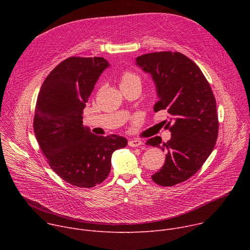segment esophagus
<instances>
[{
    "label": "esophagus",
    "mask_w": 250,
    "mask_h": 250,
    "mask_svg": "<svg viewBox=\"0 0 250 250\" xmlns=\"http://www.w3.org/2000/svg\"><path fill=\"white\" fill-rule=\"evenodd\" d=\"M128 146L130 147H138V146H142V141L138 140V139H131L128 141Z\"/></svg>",
    "instance_id": "obj_1"
}]
</instances>
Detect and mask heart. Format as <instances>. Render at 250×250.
Masks as SVG:
<instances>
[{"label":"heart","instance_id":"1","mask_svg":"<svg viewBox=\"0 0 250 250\" xmlns=\"http://www.w3.org/2000/svg\"><path fill=\"white\" fill-rule=\"evenodd\" d=\"M135 83L140 84V79L133 72H130V71H125V72L121 75V86H128Z\"/></svg>","mask_w":250,"mask_h":250}]
</instances>
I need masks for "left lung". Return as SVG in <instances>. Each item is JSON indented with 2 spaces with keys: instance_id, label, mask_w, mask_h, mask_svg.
Segmentation results:
<instances>
[{
  "instance_id": "obj_1",
  "label": "left lung",
  "mask_w": 250,
  "mask_h": 250,
  "mask_svg": "<svg viewBox=\"0 0 250 250\" xmlns=\"http://www.w3.org/2000/svg\"><path fill=\"white\" fill-rule=\"evenodd\" d=\"M136 65L151 75L158 97L154 112L166 110L172 132L164 144L159 136L147 146L167 151L162 168L151 176L160 186L186 181L205 163L217 142L219 121L216 99L201 69L180 52L161 51L140 55Z\"/></svg>"
}]
</instances>
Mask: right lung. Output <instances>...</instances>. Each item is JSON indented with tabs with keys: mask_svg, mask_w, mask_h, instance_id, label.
I'll return each instance as SVG.
<instances>
[{
	"mask_svg": "<svg viewBox=\"0 0 250 250\" xmlns=\"http://www.w3.org/2000/svg\"><path fill=\"white\" fill-rule=\"evenodd\" d=\"M104 57H69L44 80L33 119L35 137L51 169L71 185L91 188L111 171L112 154L127 140L96 135L83 125V110L103 71Z\"/></svg>",
	"mask_w": 250,
	"mask_h": 250,
	"instance_id": "add662e5",
	"label": "right lung"
}]
</instances>
